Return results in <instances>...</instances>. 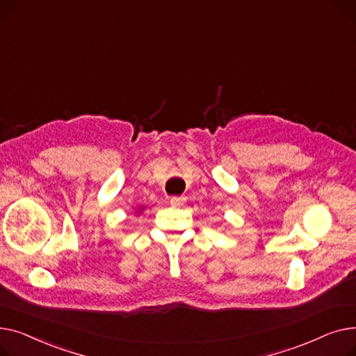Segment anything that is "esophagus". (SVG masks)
<instances>
[{"instance_id": "esophagus-1", "label": "esophagus", "mask_w": 356, "mask_h": 356, "mask_svg": "<svg viewBox=\"0 0 356 356\" xmlns=\"http://www.w3.org/2000/svg\"><path fill=\"white\" fill-rule=\"evenodd\" d=\"M170 202H171L172 207H181V205L184 204V198H181V197H172V198L170 200Z\"/></svg>"}]
</instances>
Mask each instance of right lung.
<instances>
[{
    "label": "right lung",
    "instance_id": "obj_1",
    "mask_svg": "<svg viewBox=\"0 0 356 356\" xmlns=\"http://www.w3.org/2000/svg\"><path fill=\"white\" fill-rule=\"evenodd\" d=\"M142 211H143V207H139V208H138V210H136V214H140Z\"/></svg>",
    "mask_w": 356,
    "mask_h": 356
}]
</instances>
